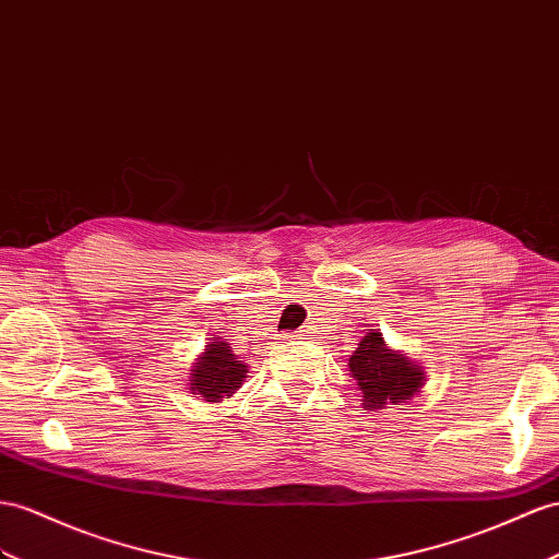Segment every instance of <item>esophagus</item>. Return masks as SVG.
<instances>
[{
  "mask_svg": "<svg viewBox=\"0 0 559 559\" xmlns=\"http://www.w3.org/2000/svg\"><path fill=\"white\" fill-rule=\"evenodd\" d=\"M305 333H307V331H297V335H299V337H302V335H305Z\"/></svg>",
  "mask_w": 559,
  "mask_h": 559,
  "instance_id": "esophagus-1",
  "label": "esophagus"
}]
</instances>
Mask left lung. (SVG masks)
<instances>
[{
    "instance_id": "left-lung-1",
    "label": "left lung",
    "mask_w": 559,
    "mask_h": 559,
    "mask_svg": "<svg viewBox=\"0 0 559 559\" xmlns=\"http://www.w3.org/2000/svg\"><path fill=\"white\" fill-rule=\"evenodd\" d=\"M352 376L359 380L366 408H384V404L402 406L418 392L423 370L406 356L392 354L384 347L380 333H368L349 359Z\"/></svg>"
}]
</instances>
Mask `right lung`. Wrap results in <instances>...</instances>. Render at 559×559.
Instances as JSON below:
<instances>
[{
  "instance_id": "obj_1",
  "label": "right lung",
  "mask_w": 559,
  "mask_h": 559,
  "mask_svg": "<svg viewBox=\"0 0 559 559\" xmlns=\"http://www.w3.org/2000/svg\"><path fill=\"white\" fill-rule=\"evenodd\" d=\"M248 373V366L236 361V354L226 342L217 345H207V352L200 356L193 368L191 392L203 394L205 402H222V399L231 396Z\"/></svg>"
}]
</instances>
